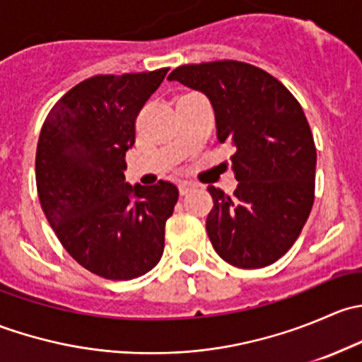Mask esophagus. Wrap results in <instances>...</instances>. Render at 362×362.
<instances>
[{
  "label": "esophagus",
  "instance_id": "obj_1",
  "mask_svg": "<svg viewBox=\"0 0 362 362\" xmlns=\"http://www.w3.org/2000/svg\"><path fill=\"white\" fill-rule=\"evenodd\" d=\"M192 189H196V184L194 182H189V180H182L180 184H178V191H180V194H187V192H191Z\"/></svg>",
  "mask_w": 362,
  "mask_h": 362
}]
</instances>
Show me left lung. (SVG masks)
<instances>
[{
    "instance_id": "8db88e82",
    "label": "left lung",
    "mask_w": 362,
    "mask_h": 362,
    "mask_svg": "<svg viewBox=\"0 0 362 362\" xmlns=\"http://www.w3.org/2000/svg\"><path fill=\"white\" fill-rule=\"evenodd\" d=\"M168 80L203 93L218 141L236 147L235 194L208 185L215 252L236 268L273 264L298 240L313 204L317 152L301 105L275 76L240 61L185 64Z\"/></svg>"
}]
</instances>
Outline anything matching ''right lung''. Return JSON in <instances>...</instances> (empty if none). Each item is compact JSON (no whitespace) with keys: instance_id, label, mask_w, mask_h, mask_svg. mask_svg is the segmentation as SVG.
Wrapping results in <instances>:
<instances>
[{"instance_id":"obj_1","label":"right lung","mask_w":362,"mask_h":362,"mask_svg":"<svg viewBox=\"0 0 362 362\" xmlns=\"http://www.w3.org/2000/svg\"><path fill=\"white\" fill-rule=\"evenodd\" d=\"M166 73L90 76L54 105L40 133L36 187L43 214L68 254L103 279H136L163 255L178 189L163 180L129 185L124 170L138 112Z\"/></svg>"}]
</instances>
